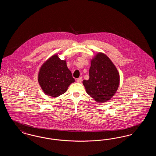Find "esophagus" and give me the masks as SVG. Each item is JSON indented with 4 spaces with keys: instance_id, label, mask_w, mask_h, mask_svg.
Wrapping results in <instances>:
<instances>
[{
    "instance_id": "34e87169",
    "label": "esophagus",
    "mask_w": 156,
    "mask_h": 156,
    "mask_svg": "<svg viewBox=\"0 0 156 156\" xmlns=\"http://www.w3.org/2000/svg\"><path fill=\"white\" fill-rule=\"evenodd\" d=\"M82 77H80V78H78V79L76 80V82H77L78 83H81L82 82Z\"/></svg>"
}]
</instances>
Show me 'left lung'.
<instances>
[{
    "instance_id": "obj_1",
    "label": "left lung",
    "mask_w": 156,
    "mask_h": 156,
    "mask_svg": "<svg viewBox=\"0 0 156 156\" xmlns=\"http://www.w3.org/2000/svg\"><path fill=\"white\" fill-rule=\"evenodd\" d=\"M89 74V80L82 82L87 94L97 102L111 99L120 81L118 71L111 60L104 53H98L91 60Z\"/></svg>"
}]
</instances>
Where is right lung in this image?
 <instances>
[{"label": "right lung", "instance_id": "obj_1", "mask_svg": "<svg viewBox=\"0 0 156 156\" xmlns=\"http://www.w3.org/2000/svg\"><path fill=\"white\" fill-rule=\"evenodd\" d=\"M38 81L47 95L55 98L64 94L75 80L67 67L66 61L60 59L55 54L40 68Z\"/></svg>", "mask_w": 156, "mask_h": 156}]
</instances>
